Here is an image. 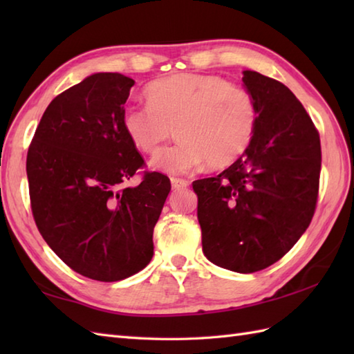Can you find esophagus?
<instances>
[{"label":"esophagus","mask_w":354,"mask_h":354,"mask_svg":"<svg viewBox=\"0 0 354 354\" xmlns=\"http://www.w3.org/2000/svg\"><path fill=\"white\" fill-rule=\"evenodd\" d=\"M189 185V181H185V179H179V178H171V187L175 190H181L185 189V187Z\"/></svg>","instance_id":"esophagus-1"}]
</instances>
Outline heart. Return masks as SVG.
<instances>
[{
	"label": "heart",
	"mask_w": 354,
	"mask_h": 354,
	"mask_svg": "<svg viewBox=\"0 0 354 354\" xmlns=\"http://www.w3.org/2000/svg\"><path fill=\"white\" fill-rule=\"evenodd\" d=\"M145 95L149 106H126L122 126L133 147L149 155L175 127L179 141L153 158L158 170L187 173L208 161L212 167H227L254 138L259 120L254 95L217 74H170L153 80Z\"/></svg>",
	"instance_id": "heart-1"
}]
</instances>
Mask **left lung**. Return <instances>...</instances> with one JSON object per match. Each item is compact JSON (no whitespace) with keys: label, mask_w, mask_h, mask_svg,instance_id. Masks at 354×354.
Returning <instances> with one entry per match:
<instances>
[{"label":"left lung","mask_w":354,"mask_h":354,"mask_svg":"<svg viewBox=\"0 0 354 354\" xmlns=\"http://www.w3.org/2000/svg\"><path fill=\"white\" fill-rule=\"evenodd\" d=\"M259 120L246 152L214 178L198 179L202 251L214 265L251 274L280 260L309 227L321 173L318 129L290 89L243 71Z\"/></svg>","instance_id":"1"}]
</instances>
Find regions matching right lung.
<instances>
[{
  "mask_svg": "<svg viewBox=\"0 0 354 354\" xmlns=\"http://www.w3.org/2000/svg\"><path fill=\"white\" fill-rule=\"evenodd\" d=\"M133 79L97 73L45 109L27 153L30 205L41 236L65 265L97 281L145 269L153 228L171 189L146 167L126 137L122 115Z\"/></svg>",
  "mask_w": 354,
  "mask_h": 354,
  "instance_id": "add662e5",
  "label": "right lung"
}]
</instances>
